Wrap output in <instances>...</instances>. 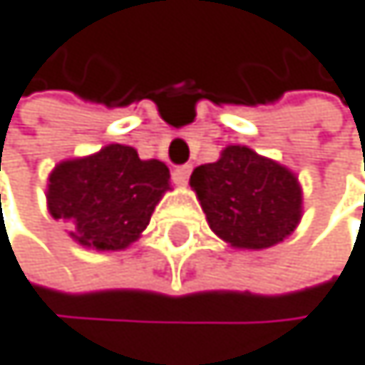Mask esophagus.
Returning a JSON list of instances; mask_svg holds the SVG:
<instances>
[{
	"label": "esophagus",
	"instance_id": "1",
	"mask_svg": "<svg viewBox=\"0 0 365 365\" xmlns=\"http://www.w3.org/2000/svg\"><path fill=\"white\" fill-rule=\"evenodd\" d=\"M190 173H192V165H182V167H175L171 178L173 182L178 187H187V182H190Z\"/></svg>",
	"mask_w": 365,
	"mask_h": 365
}]
</instances>
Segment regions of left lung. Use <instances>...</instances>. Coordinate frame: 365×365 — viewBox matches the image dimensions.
Wrapping results in <instances>:
<instances>
[{
  "mask_svg": "<svg viewBox=\"0 0 365 365\" xmlns=\"http://www.w3.org/2000/svg\"><path fill=\"white\" fill-rule=\"evenodd\" d=\"M192 190L212 232L237 250L271 248L302 219V187L284 165L242 144L194 169Z\"/></svg>",
  "mask_w": 365,
  "mask_h": 365,
  "instance_id": "left-lung-1",
  "label": "left lung"
}]
</instances>
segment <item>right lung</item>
I'll return each instance as SVG.
<instances>
[{
    "instance_id": "1",
    "label": "right lung",
    "mask_w": 365,
    "mask_h": 365,
    "mask_svg": "<svg viewBox=\"0 0 365 365\" xmlns=\"http://www.w3.org/2000/svg\"><path fill=\"white\" fill-rule=\"evenodd\" d=\"M160 160H140L126 144H108L86 158L63 160L47 180V210L69 223V237L83 248L123 250L146 230L169 187Z\"/></svg>"
}]
</instances>
